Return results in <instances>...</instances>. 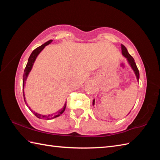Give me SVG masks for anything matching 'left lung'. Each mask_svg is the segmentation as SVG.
<instances>
[{
	"label": "left lung",
	"mask_w": 160,
	"mask_h": 160,
	"mask_svg": "<svg viewBox=\"0 0 160 160\" xmlns=\"http://www.w3.org/2000/svg\"><path fill=\"white\" fill-rule=\"evenodd\" d=\"M121 48H122V55H123L126 58H127V60L128 61V63L129 64V65L131 66V67L132 68V69L133 70V71H134V73L135 74V76H136V78H137L138 82H139V78H140V73H139V70H138V67L136 66V64H135V60L133 59V58H132L130 55V54L128 53L127 48H126V47L123 45H121ZM94 104H95V100H93V106Z\"/></svg>",
	"instance_id": "left-lung-1"
}]
</instances>
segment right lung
Returning <instances> with one entry per match:
<instances>
[{
	"instance_id": "obj_1",
	"label": "right lung",
	"mask_w": 160,
	"mask_h": 160,
	"mask_svg": "<svg viewBox=\"0 0 160 160\" xmlns=\"http://www.w3.org/2000/svg\"><path fill=\"white\" fill-rule=\"evenodd\" d=\"M53 41L52 40H49V41L46 42L45 43H44L43 45H42L41 46H40L38 47H37V48L36 49H34L32 52V53H31V55H30L29 59H28V64H27L26 65V67L25 69V71H24V74H23V79H22V89H23V97H24V100H25V102L27 106H28V107L29 108V110L31 111L32 113L34 114L38 118H40V119H43V120H52V119H53V118H56L57 117L60 116V115L61 114L63 113V112L64 111V110H65V108H66V105H67V102H65V104H64V107L63 108H61L60 110H59L58 111H57L56 113H53V114H51V115H41V114H39L38 113H36V112L33 111V110H32V108H30L29 107L28 104L27 103V101H26V98L25 97V93H24V87H25V84L26 83V80H27V78H28V75L29 73H30V71H31L32 67H33V63H34L35 60L36 59L37 56H38V54L42 52V49L45 48V47L49 45V44L52 42Z\"/></svg>"
}]
</instances>
